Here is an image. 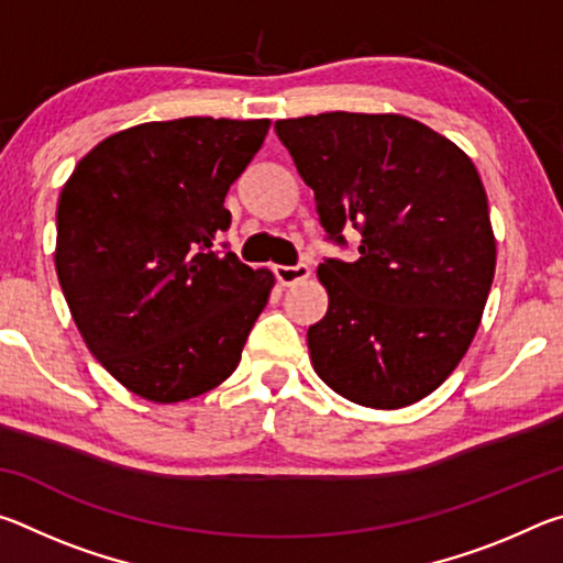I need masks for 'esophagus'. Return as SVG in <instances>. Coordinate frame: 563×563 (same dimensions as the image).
Returning a JSON list of instances; mask_svg holds the SVG:
<instances>
[{
    "instance_id": "34e87169",
    "label": "esophagus",
    "mask_w": 563,
    "mask_h": 563,
    "mask_svg": "<svg viewBox=\"0 0 563 563\" xmlns=\"http://www.w3.org/2000/svg\"><path fill=\"white\" fill-rule=\"evenodd\" d=\"M275 278L283 285V288H290V285H298L302 280L310 278V268L305 263L298 265H278L275 268Z\"/></svg>"
}]
</instances>
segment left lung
I'll return each mask as SVG.
<instances>
[{
	"label": "left lung",
	"mask_w": 563,
	"mask_h": 563,
	"mask_svg": "<svg viewBox=\"0 0 563 563\" xmlns=\"http://www.w3.org/2000/svg\"><path fill=\"white\" fill-rule=\"evenodd\" d=\"M330 238L360 228V258L320 263L325 318L308 330L318 377L350 402L399 409L434 393L482 322L497 268L472 158L402 113L275 121Z\"/></svg>",
	"instance_id": "obj_1"
}]
</instances>
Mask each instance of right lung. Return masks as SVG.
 Segmentation results:
<instances>
[{
    "mask_svg": "<svg viewBox=\"0 0 563 563\" xmlns=\"http://www.w3.org/2000/svg\"><path fill=\"white\" fill-rule=\"evenodd\" d=\"M271 121L186 117L111 133L66 178L54 265L84 342L148 402L233 375L275 275L216 253L225 194Z\"/></svg>",
    "mask_w": 563,
    "mask_h": 563,
    "instance_id": "right-lung-1",
    "label": "right lung"
}]
</instances>
